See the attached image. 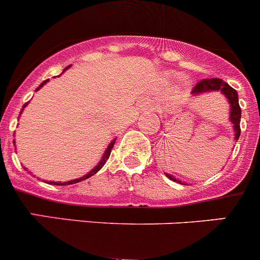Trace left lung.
<instances>
[{
	"instance_id": "left-lung-1",
	"label": "left lung",
	"mask_w": 260,
	"mask_h": 260,
	"mask_svg": "<svg viewBox=\"0 0 260 260\" xmlns=\"http://www.w3.org/2000/svg\"><path fill=\"white\" fill-rule=\"evenodd\" d=\"M210 91H220L225 97H227V100H229L230 106H231V115H230V119H231L232 124H234V129H235V140H239L240 137V119H241V108L239 105V94H237L236 89L232 88L229 83H225L223 82L222 79L219 78H210V79H203V81L199 82L195 87L192 88V93L193 94H200L204 93V92H210ZM164 149L161 147V152H160V159L163 161L164 164H167L166 157L164 156ZM172 181H177L179 183H182V181H178V179L173 178L172 176L167 174ZM182 185H185V183H182Z\"/></svg>"
}]
</instances>
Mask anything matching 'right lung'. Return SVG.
<instances>
[{"mask_svg": "<svg viewBox=\"0 0 260 260\" xmlns=\"http://www.w3.org/2000/svg\"><path fill=\"white\" fill-rule=\"evenodd\" d=\"M68 68H69V67H67V68H65L64 70H67ZM47 81H48V79H47ZM47 81L42 82V83L40 84V87H38V88L36 89V91H38V89H40L41 87H42L43 84H45L46 82H47ZM26 104H28V103H26ZM26 104H25V105H26ZM25 105L23 106V109L25 108ZM23 109H21V111H23ZM114 144H115V141H113V142H111L110 145H109V146H108V149H106V151H105V154H104V156H103V160H101L100 163L97 164V166L94 167V168L92 169V171L89 172L88 174H86V176H84V177H81V178H78V179H73V181H68V182H64V183H61V182H50V185H52V183H53V185H56V186H62V185H73V183H77V182H81V181H83V179H87V178H89V177H91V176H93V174H96L97 172H99V171H100L101 168H103V167H104V164L106 163V160H108V159H109V156H110V152H111V149H113V147H114Z\"/></svg>", "mask_w": 260, "mask_h": 260, "instance_id": "right-lung-1", "label": "right lung"}]
</instances>
